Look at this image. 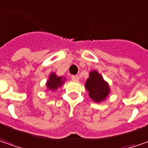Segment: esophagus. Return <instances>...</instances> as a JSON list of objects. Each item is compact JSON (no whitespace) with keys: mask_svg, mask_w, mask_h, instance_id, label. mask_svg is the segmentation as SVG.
Listing matches in <instances>:
<instances>
[{"mask_svg":"<svg viewBox=\"0 0 148 148\" xmlns=\"http://www.w3.org/2000/svg\"><path fill=\"white\" fill-rule=\"evenodd\" d=\"M71 79H72L73 81L77 82V81H79V77L78 76V75H72V76H71Z\"/></svg>","mask_w":148,"mask_h":148,"instance_id":"esophagus-1","label":"esophagus"}]
</instances>
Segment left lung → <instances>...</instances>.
<instances>
[{
    "mask_svg": "<svg viewBox=\"0 0 148 148\" xmlns=\"http://www.w3.org/2000/svg\"><path fill=\"white\" fill-rule=\"evenodd\" d=\"M85 86L89 92L90 97L96 102L103 101L109 94V86L97 71H92L90 73Z\"/></svg>",
    "mask_w": 148,
    "mask_h": 148,
    "instance_id": "left-lung-1",
    "label": "left lung"
}]
</instances>
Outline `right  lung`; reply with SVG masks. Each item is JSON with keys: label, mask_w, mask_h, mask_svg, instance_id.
<instances>
[{"label": "right lung", "mask_w": 148, "mask_h": 148, "mask_svg": "<svg viewBox=\"0 0 148 148\" xmlns=\"http://www.w3.org/2000/svg\"><path fill=\"white\" fill-rule=\"evenodd\" d=\"M62 77H57L55 74H51L50 75L49 80L47 83V87L49 89L56 90L58 87H60L61 84H63Z\"/></svg>", "instance_id": "obj_1"}]
</instances>
